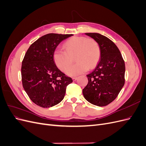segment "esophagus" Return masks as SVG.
Masks as SVG:
<instances>
[{
	"label": "esophagus",
	"mask_w": 146,
	"mask_h": 146,
	"mask_svg": "<svg viewBox=\"0 0 146 146\" xmlns=\"http://www.w3.org/2000/svg\"><path fill=\"white\" fill-rule=\"evenodd\" d=\"M77 79H78V77H73V78H72V80H73L74 81L77 80Z\"/></svg>",
	"instance_id": "1"
}]
</instances>
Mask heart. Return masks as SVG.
<instances>
[{
    "label": "heart",
    "instance_id": "obj_1",
    "mask_svg": "<svg viewBox=\"0 0 146 146\" xmlns=\"http://www.w3.org/2000/svg\"><path fill=\"white\" fill-rule=\"evenodd\" d=\"M64 50L56 48L53 54V59L61 71H65L73 62L77 63L69 68L66 73L76 76L86 72L89 68H94L100 58L101 50L99 43L95 39L84 36H74L64 44Z\"/></svg>",
    "mask_w": 146,
    "mask_h": 146
}]
</instances>
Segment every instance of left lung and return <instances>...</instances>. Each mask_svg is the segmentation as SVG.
Listing matches in <instances>:
<instances>
[{
  "label": "left lung",
  "instance_id": "obj_1",
  "mask_svg": "<svg viewBox=\"0 0 146 146\" xmlns=\"http://www.w3.org/2000/svg\"><path fill=\"white\" fill-rule=\"evenodd\" d=\"M85 35L99 43L101 55L94 70L86 76L88 83L83 94L90 103L104 107L117 98L124 85V60L116 45L107 37L97 33Z\"/></svg>",
  "mask_w": 146,
  "mask_h": 146
}]
</instances>
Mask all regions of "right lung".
I'll return each instance as SVG.
<instances>
[{
	"label": "right lung",
	"mask_w": 146,
	"mask_h": 146,
	"mask_svg": "<svg viewBox=\"0 0 146 146\" xmlns=\"http://www.w3.org/2000/svg\"><path fill=\"white\" fill-rule=\"evenodd\" d=\"M72 34L48 33L35 41L26 52L22 62L23 86L33 103L42 108L59 104L66 87L72 82L56 67L53 54L59 44Z\"/></svg>",
	"instance_id": "add662e5"
}]
</instances>
